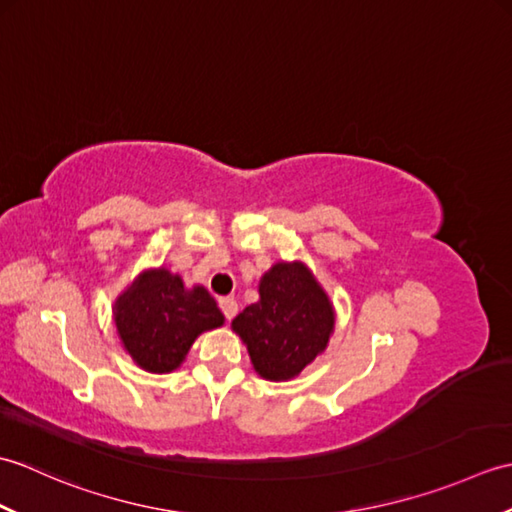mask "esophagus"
<instances>
[{
    "mask_svg": "<svg viewBox=\"0 0 512 512\" xmlns=\"http://www.w3.org/2000/svg\"><path fill=\"white\" fill-rule=\"evenodd\" d=\"M220 310L224 312L226 321H231L235 314H237V301L233 297H222L220 299Z\"/></svg>",
    "mask_w": 512,
    "mask_h": 512,
    "instance_id": "34e87169",
    "label": "esophagus"
}]
</instances>
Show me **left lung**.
Returning <instances> with one entry per match:
<instances>
[{
	"label": "left lung",
	"mask_w": 512,
	"mask_h": 512,
	"mask_svg": "<svg viewBox=\"0 0 512 512\" xmlns=\"http://www.w3.org/2000/svg\"><path fill=\"white\" fill-rule=\"evenodd\" d=\"M255 372L266 380L301 374L334 332L330 297L301 262H279L259 281V301L233 319Z\"/></svg>",
	"instance_id": "1"
}]
</instances>
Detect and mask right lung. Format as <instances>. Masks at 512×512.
Here are the masks:
<instances>
[{"label": "right lung", "instance_id": "right-lung-1", "mask_svg": "<svg viewBox=\"0 0 512 512\" xmlns=\"http://www.w3.org/2000/svg\"><path fill=\"white\" fill-rule=\"evenodd\" d=\"M114 323L125 352L151 374L178 369L193 341L220 328L224 314L202 286L184 288L167 268L145 270L114 303Z\"/></svg>", "mask_w": 512, "mask_h": 512}]
</instances>
